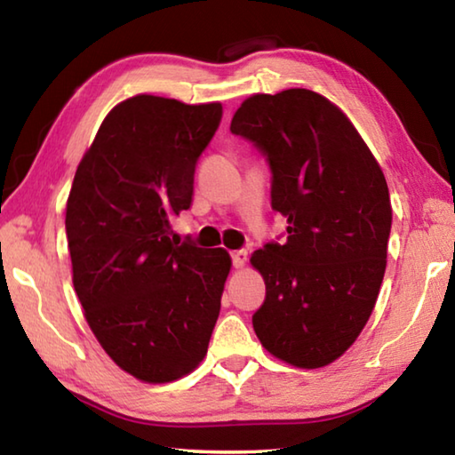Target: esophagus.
Instances as JSON below:
<instances>
[{
  "mask_svg": "<svg viewBox=\"0 0 455 455\" xmlns=\"http://www.w3.org/2000/svg\"><path fill=\"white\" fill-rule=\"evenodd\" d=\"M246 260H249V251L241 249V251H235L233 252V265H235V268H243L246 265Z\"/></svg>",
  "mask_w": 455,
  "mask_h": 455,
  "instance_id": "esophagus-1",
  "label": "esophagus"
}]
</instances>
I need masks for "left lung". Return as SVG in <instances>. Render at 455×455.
Wrapping results in <instances>:
<instances>
[{
    "mask_svg": "<svg viewBox=\"0 0 455 455\" xmlns=\"http://www.w3.org/2000/svg\"><path fill=\"white\" fill-rule=\"evenodd\" d=\"M230 132L271 164V204L287 241L252 252L267 297L252 315L263 347L284 363H333L363 331L387 265L391 200L379 163L343 110L313 90L252 94Z\"/></svg>",
    "mask_w": 455,
    "mask_h": 455,
    "instance_id": "8db88e82",
    "label": "left lung"
}]
</instances>
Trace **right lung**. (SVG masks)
Wrapping results in <instances>:
<instances>
[{
	"label": "right lung",
	"mask_w": 455,
	"mask_h": 455,
	"mask_svg": "<svg viewBox=\"0 0 455 455\" xmlns=\"http://www.w3.org/2000/svg\"><path fill=\"white\" fill-rule=\"evenodd\" d=\"M220 102L138 94L108 112L66 204L72 281L92 333L144 383L188 375L204 359L230 273L225 249L171 238L190 209L196 160Z\"/></svg>",
	"instance_id": "1"
}]
</instances>
